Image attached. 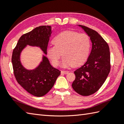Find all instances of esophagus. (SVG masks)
<instances>
[{"label":"esophagus","mask_w":124,"mask_h":124,"mask_svg":"<svg viewBox=\"0 0 124 124\" xmlns=\"http://www.w3.org/2000/svg\"><path fill=\"white\" fill-rule=\"evenodd\" d=\"M61 73H63V74H67L69 73V71H62Z\"/></svg>","instance_id":"34e87169"}]
</instances>
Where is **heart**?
Masks as SVG:
<instances>
[{"mask_svg": "<svg viewBox=\"0 0 124 124\" xmlns=\"http://www.w3.org/2000/svg\"><path fill=\"white\" fill-rule=\"evenodd\" d=\"M52 42L54 46L48 47L46 54L54 66L59 65L62 55L64 56L62 64L65 67L80 66L89 55L91 41L85 33L64 31L57 35Z\"/></svg>", "mask_w": 124, "mask_h": 124, "instance_id": "heart-1", "label": "heart"}]
</instances>
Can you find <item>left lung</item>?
<instances>
[{
  "mask_svg": "<svg viewBox=\"0 0 124 124\" xmlns=\"http://www.w3.org/2000/svg\"><path fill=\"white\" fill-rule=\"evenodd\" d=\"M90 37L92 47L86 62L74 72L73 90L83 96L94 94L103 85L110 72V52L108 44L94 30L79 25Z\"/></svg>",
  "mask_w": 124,
  "mask_h": 124,
  "instance_id": "obj_1",
  "label": "left lung"
}]
</instances>
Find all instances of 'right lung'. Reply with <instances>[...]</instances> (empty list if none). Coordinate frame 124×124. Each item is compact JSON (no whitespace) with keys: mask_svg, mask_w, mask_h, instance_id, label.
Instances as JSON below:
<instances>
[{"mask_svg":"<svg viewBox=\"0 0 124 124\" xmlns=\"http://www.w3.org/2000/svg\"><path fill=\"white\" fill-rule=\"evenodd\" d=\"M51 33L50 26L35 28L21 36L13 51L12 63L16 80L26 91L36 97H40L47 94L54 85L60 71L51 66L45 56L36 69L26 70L21 64L20 54L26 45L39 46L46 54Z\"/></svg>","mask_w":124,"mask_h":124,"instance_id":"right-lung-1","label":"right lung"}]
</instances>
